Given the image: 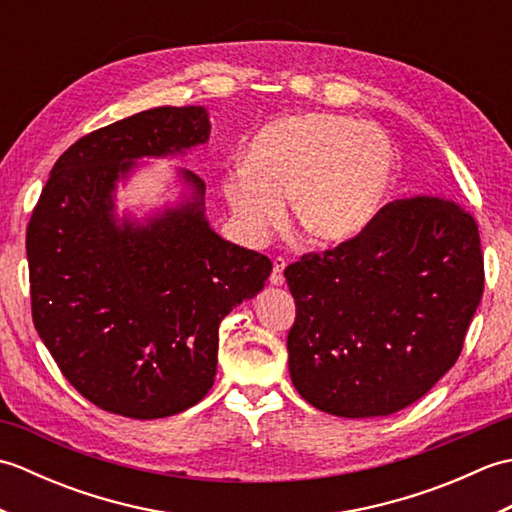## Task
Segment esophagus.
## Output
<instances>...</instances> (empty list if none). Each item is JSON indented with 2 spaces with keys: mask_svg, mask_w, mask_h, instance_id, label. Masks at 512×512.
I'll list each match as a JSON object with an SVG mask.
<instances>
[{
  "mask_svg": "<svg viewBox=\"0 0 512 512\" xmlns=\"http://www.w3.org/2000/svg\"><path fill=\"white\" fill-rule=\"evenodd\" d=\"M284 270H286V259L275 257V262H273V275H270V284H273V286H284V281H286Z\"/></svg>",
  "mask_w": 512,
  "mask_h": 512,
  "instance_id": "esophagus-1",
  "label": "esophagus"
}]
</instances>
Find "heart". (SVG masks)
I'll return each mask as SVG.
<instances>
[{"label": "heart", "instance_id": "obj_1", "mask_svg": "<svg viewBox=\"0 0 512 512\" xmlns=\"http://www.w3.org/2000/svg\"><path fill=\"white\" fill-rule=\"evenodd\" d=\"M394 147L376 127L347 116H281L259 132L244 169L228 173L224 198L253 242L284 222L312 246H336L363 231L394 180Z\"/></svg>", "mask_w": 512, "mask_h": 512}]
</instances>
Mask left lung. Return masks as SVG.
I'll list each match as a JSON object with an SVG mask.
<instances>
[{
	"instance_id": "left-lung-1",
	"label": "left lung",
	"mask_w": 512,
	"mask_h": 512,
	"mask_svg": "<svg viewBox=\"0 0 512 512\" xmlns=\"http://www.w3.org/2000/svg\"><path fill=\"white\" fill-rule=\"evenodd\" d=\"M284 275L297 303L292 385L341 418L389 416L427 394L458 361L484 292L475 220L427 195L389 202Z\"/></svg>"
}]
</instances>
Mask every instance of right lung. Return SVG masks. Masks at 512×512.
Listing matches in <instances>:
<instances>
[{"label":"right lung","mask_w":512,"mask_h":512,"mask_svg":"<svg viewBox=\"0 0 512 512\" xmlns=\"http://www.w3.org/2000/svg\"><path fill=\"white\" fill-rule=\"evenodd\" d=\"M209 136L202 105L96 129L54 162L30 217L35 328L70 385L118 416L167 418L209 394L222 319L273 270L266 255L215 233L204 182L189 169L173 171V202L118 213V184L140 160L182 158Z\"/></svg>","instance_id":"right-lung-1"}]
</instances>
